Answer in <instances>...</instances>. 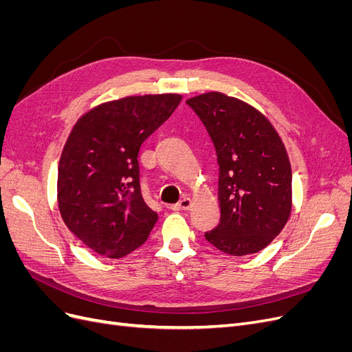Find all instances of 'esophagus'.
Here are the masks:
<instances>
[{
  "mask_svg": "<svg viewBox=\"0 0 352 352\" xmlns=\"http://www.w3.org/2000/svg\"><path fill=\"white\" fill-rule=\"evenodd\" d=\"M190 204H192V201H190V198L188 197H184L182 199H180L177 204H173L170 206V210L173 211H182V210H189L190 208Z\"/></svg>",
  "mask_w": 352,
  "mask_h": 352,
  "instance_id": "esophagus-1",
  "label": "esophagus"
}]
</instances>
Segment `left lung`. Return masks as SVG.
<instances>
[{
    "label": "left lung",
    "instance_id": "left-lung-1",
    "mask_svg": "<svg viewBox=\"0 0 352 352\" xmlns=\"http://www.w3.org/2000/svg\"><path fill=\"white\" fill-rule=\"evenodd\" d=\"M186 104L204 123L219 163L220 223L206 239L236 257L258 252L291 216L292 170L280 136L252 105L221 92Z\"/></svg>",
    "mask_w": 352,
    "mask_h": 352
}]
</instances>
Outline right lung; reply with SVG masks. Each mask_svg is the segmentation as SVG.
<instances>
[{"mask_svg":"<svg viewBox=\"0 0 352 352\" xmlns=\"http://www.w3.org/2000/svg\"><path fill=\"white\" fill-rule=\"evenodd\" d=\"M180 100L162 94L109 101L73 126L58 164V208L69 230L97 254L120 258L150 236L158 216L142 198L138 154Z\"/></svg>","mask_w":352,"mask_h":352,"instance_id":"add662e5","label":"right lung"}]
</instances>
